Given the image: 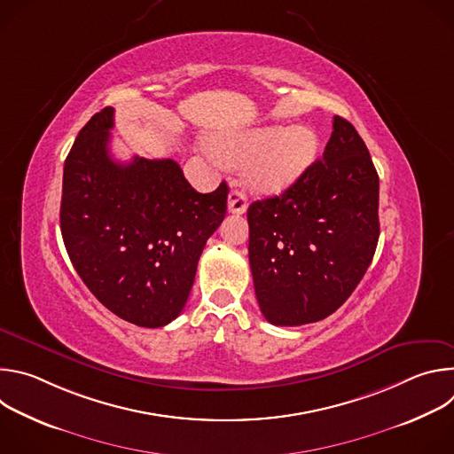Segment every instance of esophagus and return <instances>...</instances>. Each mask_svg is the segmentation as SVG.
<instances>
[{"mask_svg":"<svg viewBox=\"0 0 454 454\" xmlns=\"http://www.w3.org/2000/svg\"><path fill=\"white\" fill-rule=\"evenodd\" d=\"M247 208V200L246 193L240 190H231L228 196V212L231 214H244Z\"/></svg>","mask_w":454,"mask_h":454,"instance_id":"1","label":"esophagus"}]
</instances>
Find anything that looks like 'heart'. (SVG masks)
Here are the masks:
<instances>
[{
    "mask_svg": "<svg viewBox=\"0 0 454 454\" xmlns=\"http://www.w3.org/2000/svg\"><path fill=\"white\" fill-rule=\"evenodd\" d=\"M317 147L316 133L303 125L253 127L214 140L217 156L231 167H244L249 186L264 193H277L296 183L314 161Z\"/></svg>",
    "mask_w": 454,
    "mask_h": 454,
    "instance_id": "1",
    "label": "heart"
}]
</instances>
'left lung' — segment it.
Segmentation results:
<instances>
[{
  "label": "left lung",
  "instance_id": "left-lung-1",
  "mask_svg": "<svg viewBox=\"0 0 454 454\" xmlns=\"http://www.w3.org/2000/svg\"><path fill=\"white\" fill-rule=\"evenodd\" d=\"M379 176L356 127L333 135L280 196L247 208L249 266L258 307L278 327L338 310L364 277L379 240Z\"/></svg>",
  "mask_w": 454,
  "mask_h": 454
}]
</instances>
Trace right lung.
Here are the masks:
<instances>
[{
	"instance_id": "1",
	"label": "right lung",
	"mask_w": 454,
	"mask_h": 454,
	"mask_svg": "<svg viewBox=\"0 0 454 454\" xmlns=\"http://www.w3.org/2000/svg\"><path fill=\"white\" fill-rule=\"evenodd\" d=\"M113 125V107L93 114L64 161L62 240L104 307L156 329L188 300L205 244L226 215L228 184L200 193L174 160L114 161Z\"/></svg>"
}]
</instances>
